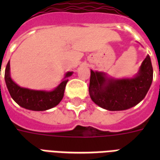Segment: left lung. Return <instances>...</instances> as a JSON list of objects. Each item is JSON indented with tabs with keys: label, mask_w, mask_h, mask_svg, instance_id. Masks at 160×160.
I'll use <instances>...</instances> for the list:
<instances>
[{
	"label": "left lung",
	"mask_w": 160,
	"mask_h": 160,
	"mask_svg": "<svg viewBox=\"0 0 160 160\" xmlns=\"http://www.w3.org/2000/svg\"><path fill=\"white\" fill-rule=\"evenodd\" d=\"M153 80L149 55L142 63L133 79L109 80L105 74L90 71L89 92L94 102L108 110H124L139 104L146 95Z\"/></svg>",
	"instance_id": "8db88e82"
}]
</instances>
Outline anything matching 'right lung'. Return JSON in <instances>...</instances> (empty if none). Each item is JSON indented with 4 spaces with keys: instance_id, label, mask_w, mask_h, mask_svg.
I'll return each mask as SVG.
<instances>
[{
    "instance_id": "1",
    "label": "right lung",
    "mask_w": 160,
    "mask_h": 160,
    "mask_svg": "<svg viewBox=\"0 0 160 160\" xmlns=\"http://www.w3.org/2000/svg\"><path fill=\"white\" fill-rule=\"evenodd\" d=\"M71 75L72 72H68L65 75V78ZM5 80L11 98L20 106L36 111H43L57 105L62 100L65 85L68 82V79H65L56 89L51 92L21 88L16 85L10 76V61L6 65Z\"/></svg>"
}]
</instances>
